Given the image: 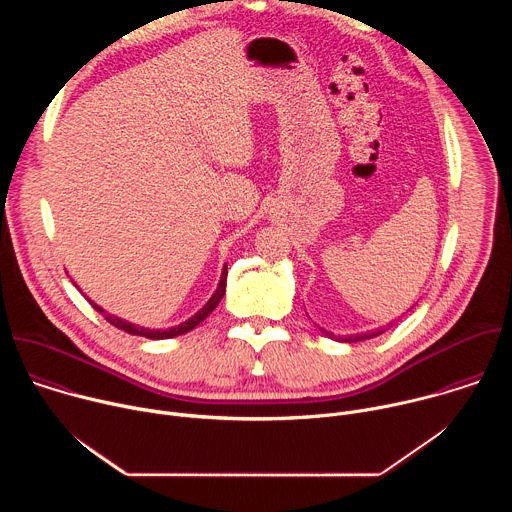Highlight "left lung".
I'll return each mask as SVG.
<instances>
[{"instance_id":"left-lung-1","label":"left lung","mask_w":512,"mask_h":512,"mask_svg":"<svg viewBox=\"0 0 512 512\" xmlns=\"http://www.w3.org/2000/svg\"><path fill=\"white\" fill-rule=\"evenodd\" d=\"M385 330H389L387 326L385 328H379V330H375V332H369V334H356V336H348V338H344V342H358V340H367V338H373V336H379V334H383ZM330 338H332V334L330 332H326Z\"/></svg>"}]
</instances>
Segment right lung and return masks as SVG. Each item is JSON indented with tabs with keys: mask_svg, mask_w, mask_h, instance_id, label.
Returning a JSON list of instances; mask_svg holds the SVG:
<instances>
[{
	"mask_svg": "<svg viewBox=\"0 0 512 512\" xmlns=\"http://www.w3.org/2000/svg\"><path fill=\"white\" fill-rule=\"evenodd\" d=\"M225 291H227V263H225V269H223V273H221V281H218L216 291L212 294V298L204 304V308H202V310H198L190 320L182 322L180 326L168 328V330H150V328L135 326V324H131V322H125L123 318H117V316H113V314H107V312H105L101 306H97L95 302H91V300H89V302H91V306H93L97 312H101V314L105 316V320H107L109 324H113L115 328L125 330L127 334H133V336H145V338H150V340H164V338H174V336L186 334V332H190L192 328H196L202 320H206V318H208V314L218 306V302L223 300Z\"/></svg>",
	"mask_w": 512,
	"mask_h": 512,
	"instance_id": "1",
	"label": "right lung"
}]
</instances>
